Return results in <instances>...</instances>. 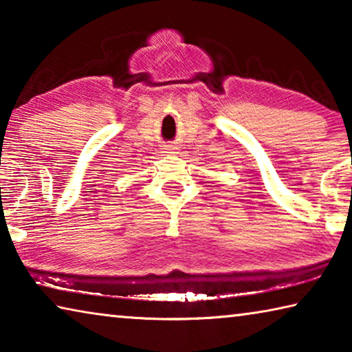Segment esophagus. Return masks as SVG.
<instances>
[{"instance_id": "obj_1", "label": "esophagus", "mask_w": 352, "mask_h": 352, "mask_svg": "<svg viewBox=\"0 0 352 352\" xmlns=\"http://www.w3.org/2000/svg\"><path fill=\"white\" fill-rule=\"evenodd\" d=\"M175 148L174 146H166V151H168V153H175Z\"/></svg>"}]
</instances>
